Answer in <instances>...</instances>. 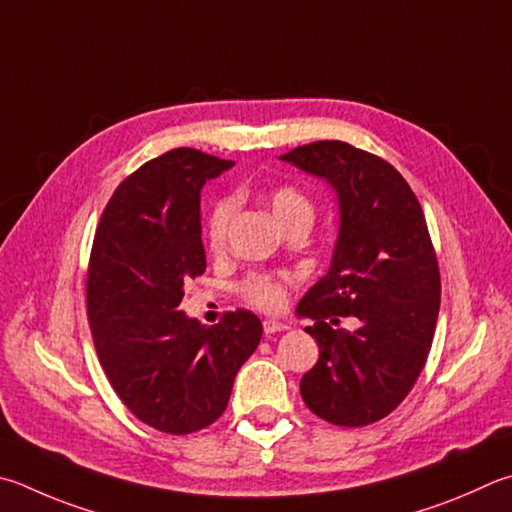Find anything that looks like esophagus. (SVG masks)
<instances>
[{"instance_id": "obj_1", "label": "esophagus", "mask_w": 512, "mask_h": 512, "mask_svg": "<svg viewBox=\"0 0 512 512\" xmlns=\"http://www.w3.org/2000/svg\"><path fill=\"white\" fill-rule=\"evenodd\" d=\"M288 324L284 322H277V320H264V333L266 336H273L277 331H286Z\"/></svg>"}]
</instances>
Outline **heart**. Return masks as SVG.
Returning a JSON list of instances; mask_svg holds the SVG:
<instances>
[{"label":"heart","instance_id":"obj_1","mask_svg":"<svg viewBox=\"0 0 512 512\" xmlns=\"http://www.w3.org/2000/svg\"><path fill=\"white\" fill-rule=\"evenodd\" d=\"M268 203H271L275 219L280 221L284 228L291 226L293 221H309L311 224L313 203L300 188H293V185H277V188H273L271 194H268ZM235 208V199L224 197L210 210L206 221V244L210 250H215V253H219V250L226 246L232 217H235ZM288 284H291V277L286 275L255 273L246 277V282L241 284V295H244L250 304L257 306V309L277 311L282 309L286 302Z\"/></svg>","mask_w":512,"mask_h":512}]
</instances>
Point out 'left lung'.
<instances>
[{"instance_id":"obj_1","label":"left lung","mask_w":512,"mask_h":512,"mask_svg":"<svg viewBox=\"0 0 512 512\" xmlns=\"http://www.w3.org/2000/svg\"><path fill=\"white\" fill-rule=\"evenodd\" d=\"M282 161L327 181L340 208L329 273L297 304L320 347L302 398L333 425L376 423L410 394L439 318V262L421 203L394 165L349 143L300 145ZM340 317L361 327L342 330Z\"/></svg>"}]
</instances>
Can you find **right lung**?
Wrapping results in <instances>:
<instances>
[{
  "mask_svg": "<svg viewBox=\"0 0 512 512\" xmlns=\"http://www.w3.org/2000/svg\"><path fill=\"white\" fill-rule=\"evenodd\" d=\"M235 163L190 147L138 167L109 199L91 246L87 315L102 369L138 421L192 434L224 414L239 367L262 340L255 313L215 327L179 311L206 271L201 188Z\"/></svg>",
  "mask_w": 512,
  "mask_h": 512,
  "instance_id": "1",
  "label": "right lung"
}]
</instances>
